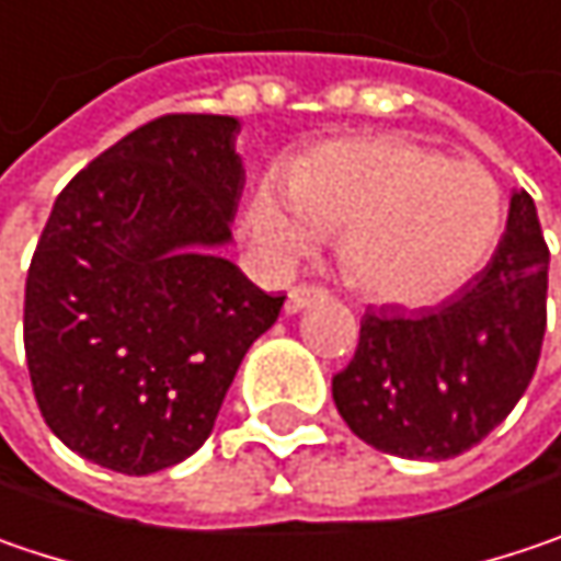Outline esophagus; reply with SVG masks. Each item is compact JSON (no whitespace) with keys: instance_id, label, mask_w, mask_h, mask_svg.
Listing matches in <instances>:
<instances>
[{"instance_id":"esophagus-1","label":"esophagus","mask_w":561,"mask_h":561,"mask_svg":"<svg viewBox=\"0 0 561 561\" xmlns=\"http://www.w3.org/2000/svg\"><path fill=\"white\" fill-rule=\"evenodd\" d=\"M329 297V290L325 287H309V284H300V287H294L290 294H287V312H300L306 309L309 302H319Z\"/></svg>"}]
</instances>
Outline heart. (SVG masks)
<instances>
[{
  "label": "heart",
  "mask_w": 561,
  "mask_h": 561,
  "mask_svg": "<svg viewBox=\"0 0 561 561\" xmlns=\"http://www.w3.org/2000/svg\"><path fill=\"white\" fill-rule=\"evenodd\" d=\"M284 184H259L242 217L261 261L290 271L319 232L341 236L347 277L386 306L454 297L499 242V181L405 137L319 142L287 165Z\"/></svg>",
  "instance_id": "obj_1"
}]
</instances>
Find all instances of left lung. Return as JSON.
Returning a JSON list of instances; mask_svg holds the SVG:
<instances>
[{
  "label": "left lung",
  "instance_id": "obj_1",
  "mask_svg": "<svg viewBox=\"0 0 561 561\" xmlns=\"http://www.w3.org/2000/svg\"><path fill=\"white\" fill-rule=\"evenodd\" d=\"M549 249L537 204L511 194L489 267L437 309H367L351 364L332 377L347 427L402 460H450L511 415L546 335Z\"/></svg>",
  "mask_w": 561,
  "mask_h": 561
}]
</instances>
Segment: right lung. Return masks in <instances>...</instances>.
<instances>
[{
	"label": "right lung",
	"mask_w": 561,
	"mask_h": 561,
	"mask_svg": "<svg viewBox=\"0 0 561 561\" xmlns=\"http://www.w3.org/2000/svg\"><path fill=\"white\" fill-rule=\"evenodd\" d=\"M239 121L165 114L60 191L24 284V357L47 427L124 476L187 460L280 316L214 249L232 239Z\"/></svg>",
	"instance_id": "add662e5"
}]
</instances>
